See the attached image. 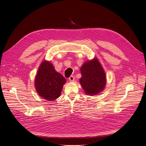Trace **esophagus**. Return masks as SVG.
<instances>
[{"label": "esophagus", "instance_id": "34e87169", "mask_svg": "<svg viewBox=\"0 0 146 146\" xmlns=\"http://www.w3.org/2000/svg\"><path fill=\"white\" fill-rule=\"evenodd\" d=\"M74 79H75V77L74 76H70V77L69 78V80L70 82H74Z\"/></svg>", "mask_w": 146, "mask_h": 146}]
</instances>
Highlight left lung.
Here are the masks:
<instances>
[{"label": "left lung", "instance_id": "1", "mask_svg": "<svg viewBox=\"0 0 146 146\" xmlns=\"http://www.w3.org/2000/svg\"><path fill=\"white\" fill-rule=\"evenodd\" d=\"M80 85L88 95H96L102 91L106 85V75L96 58L88 61L80 68Z\"/></svg>", "mask_w": 146, "mask_h": 146}]
</instances>
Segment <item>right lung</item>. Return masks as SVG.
Wrapping results in <instances>:
<instances>
[{"label":"right lung","mask_w":146,"mask_h":146,"mask_svg":"<svg viewBox=\"0 0 146 146\" xmlns=\"http://www.w3.org/2000/svg\"><path fill=\"white\" fill-rule=\"evenodd\" d=\"M66 82L64 77L56 71L51 63L44 61L38 68L35 86L41 98L52 101L60 96Z\"/></svg>","instance_id":"obj_1"}]
</instances>
